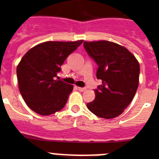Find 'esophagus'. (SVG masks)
Listing matches in <instances>:
<instances>
[{
  "label": "esophagus",
  "mask_w": 159,
  "mask_h": 159,
  "mask_svg": "<svg viewBox=\"0 0 159 159\" xmlns=\"http://www.w3.org/2000/svg\"><path fill=\"white\" fill-rule=\"evenodd\" d=\"M77 89H78V91H85L86 90L85 87H77Z\"/></svg>",
  "instance_id": "34e87169"
}]
</instances>
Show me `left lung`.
<instances>
[{
    "mask_svg": "<svg viewBox=\"0 0 159 159\" xmlns=\"http://www.w3.org/2000/svg\"><path fill=\"white\" fill-rule=\"evenodd\" d=\"M86 52L98 64L96 77L102 85L95 98L86 104L95 115L114 118L123 113L133 100L139 86L140 64L124 46L108 41L84 42Z\"/></svg>",
    "mask_w": 159,
    "mask_h": 159,
    "instance_id": "obj_1",
    "label": "left lung"
}]
</instances>
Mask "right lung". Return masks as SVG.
I'll list each match as a JSON object with an SVG mask.
<instances>
[{
  "label": "right lung",
  "mask_w": 159,
  "mask_h": 159,
  "mask_svg": "<svg viewBox=\"0 0 159 159\" xmlns=\"http://www.w3.org/2000/svg\"><path fill=\"white\" fill-rule=\"evenodd\" d=\"M77 42H46L28 50L17 66L19 89L26 104L35 113L47 116L61 110L73 89V85L55 80Z\"/></svg>",
  "instance_id": "add662e5"
}]
</instances>
